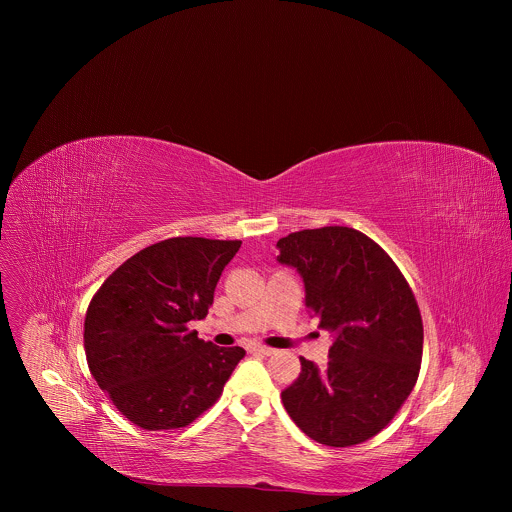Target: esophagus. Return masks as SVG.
Wrapping results in <instances>:
<instances>
[{
    "label": "esophagus",
    "mask_w": 512,
    "mask_h": 512,
    "mask_svg": "<svg viewBox=\"0 0 512 512\" xmlns=\"http://www.w3.org/2000/svg\"><path fill=\"white\" fill-rule=\"evenodd\" d=\"M252 351H254V353H260V355H274V353H276L274 349L264 347V345H252Z\"/></svg>",
    "instance_id": "obj_1"
}]
</instances>
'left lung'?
Returning a JSON list of instances; mask_svg holds the SVG:
<instances>
[{
    "label": "left lung",
    "instance_id": "obj_1",
    "mask_svg": "<svg viewBox=\"0 0 512 512\" xmlns=\"http://www.w3.org/2000/svg\"><path fill=\"white\" fill-rule=\"evenodd\" d=\"M278 248V260L301 274L319 327L335 333L325 368L299 357L284 408L323 445L374 438L398 414L422 366L424 325L410 284L372 238L349 226L292 232Z\"/></svg>",
    "mask_w": 512,
    "mask_h": 512
}]
</instances>
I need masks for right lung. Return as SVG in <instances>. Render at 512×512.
Listing matches in <instances>:
<instances>
[{"label": "right lung", "instance_id": "1", "mask_svg": "<svg viewBox=\"0 0 512 512\" xmlns=\"http://www.w3.org/2000/svg\"><path fill=\"white\" fill-rule=\"evenodd\" d=\"M240 240L175 236L116 268L84 317L86 363L112 404L147 432L179 430L222 394L242 347H217L189 321L213 305Z\"/></svg>", "mask_w": 512, "mask_h": 512}]
</instances>
